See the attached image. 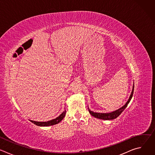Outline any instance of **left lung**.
I'll return each instance as SVG.
<instances>
[{"label":"left lung","instance_id":"8db88e82","mask_svg":"<svg viewBox=\"0 0 155 155\" xmlns=\"http://www.w3.org/2000/svg\"><path fill=\"white\" fill-rule=\"evenodd\" d=\"M134 84H133V86H132V92L130 93V95L129 97L128 101L126 102V103L121 108H120L119 109L115 110L114 112H110V113H97V112H94L91 110H90V108H88V110H89V112L90 113V114L94 117L98 119H101V120H114L116 118H117L123 112V110L126 108V107L127 106L128 104L129 103V102L130 101L132 96H133V93H134Z\"/></svg>","mask_w":155,"mask_h":155}]
</instances>
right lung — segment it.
Here are the masks:
<instances>
[{"label":"right lung","mask_w":155,"mask_h":155,"mask_svg":"<svg viewBox=\"0 0 155 155\" xmlns=\"http://www.w3.org/2000/svg\"><path fill=\"white\" fill-rule=\"evenodd\" d=\"M65 113H66V110H65L57 118H56L55 119L48 121H32V120H30L32 123L35 124L37 126H51V125H54L58 123H59V122H61L62 119L65 117Z\"/></svg>","instance_id":"obj_1"}]
</instances>
